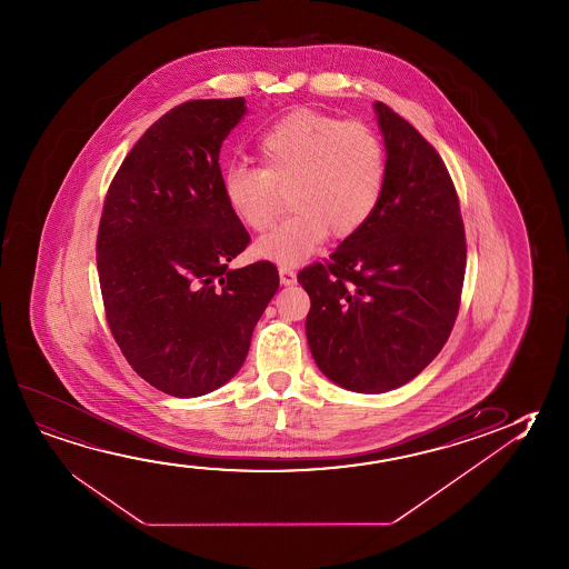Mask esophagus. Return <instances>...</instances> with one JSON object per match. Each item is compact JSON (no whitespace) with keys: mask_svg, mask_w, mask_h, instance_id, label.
<instances>
[{"mask_svg":"<svg viewBox=\"0 0 569 569\" xmlns=\"http://www.w3.org/2000/svg\"><path fill=\"white\" fill-rule=\"evenodd\" d=\"M280 280L283 286H293L298 278H296V271L291 270L289 266H280Z\"/></svg>","mask_w":569,"mask_h":569,"instance_id":"34e87169","label":"esophagus"}]
</instances>
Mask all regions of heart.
<instances>
[{
	"label": "heart",
	"instance_id": "heart-1",
	"mask_svg": "<svg viewBox=\"0 0 569 569\" xmlns=\"http://www.w3.org/2000/svg\"><path fill=\"white\" fill-rule=\"evenodd\" d=\"M256 156L260 169L227 167L220 184L228 210L252 232L276 224L288 192L293 214L256 244L271 262H299L327 234L355 237L385 192V141L367 123L298 110L263 131Z\"/></svg>",
	"mask_w": 569,
	"mask_h": 569
}]
</instances>
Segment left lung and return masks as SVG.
Wrapping results in <instances>:
<instances>
[{
  "label": "left lung",
  "mask_w": 569,
  "mask_h": 569,
  "mask_svg": "<svg viewBox=\"0 0 569 569\" xmlns=\"http://www.w3.org/2000/svg\"><path fill=\"white\" fill-rule=\"evenodd\" d=\"M375 108L388 156L377 212L329 260L298 276L311 299L306 332L317 367L362 393L400 388L438 357L459 313L467 263L443 159L390 106Z\"/></svg>",
  "instance_id": "left-lung-1"
}]
</instances>
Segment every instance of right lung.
I'll return each mask as SVG.
<instances>
[{
    "label": "right lung",
    "mask_w": 569,
    "mask_h": 569,
    "mask_svg": "<svg viewBox=\"0 0 569 569\" xmlns=\"http://www.w3.org/2000/svg\"><path fill=\"white\" fill-rule=\"evenodd\" d=\"M244 114V98L171 108L106 192L97 237L106 321L130 367L177 398L237 375L280 286L268 260L228 268L250 234L222 197L219 156Z\"/></svg>",
    "instance_id": "obj_1"
}]
</instances>
